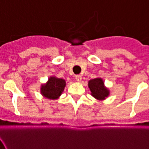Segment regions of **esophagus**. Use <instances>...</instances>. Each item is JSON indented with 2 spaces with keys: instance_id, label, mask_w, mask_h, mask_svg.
<instances>
[{
  "instance_id": "1",
  "label": "esophagus",
  "mask_w": 149,
  "mask_h": 149,
  "mask_svg": "<svg viewBox=\"0 0 149 149\" xmlns=\"http://www.w3.org/2000/svg\"><path fill=\"white\" fill-rule=\"evenodd\" d=\"M81 79H82V78H81V76H80V75H76V79L77 81H81Z\"/></svg>"
}]
</instances>
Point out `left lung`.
<instances>
[{
	"mask_svg": "<svg viewBox=\"0 0 149 149\" xmlns=\"http://www.w3.org/2000/svg\"><path fill=\"white\" fill-rule=\"evenodd\" d=\"M88 87L91 91V95L97 100H104L109 95V90L104 86V82L101 78L90 80Z\"/></svg>",
	"mask_w": 149,
	"mask_h": 149,
	"instance_id": "obj_1",
	"label": "left lung"
}]
</instances>
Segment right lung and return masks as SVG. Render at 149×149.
I'll list each match as a JSON object with an SVG mask.
<instances>
[{
  "mask_svg": "<svg viewBox=\"0 0 149 149\" xmlns=\"http://www.w3.org/2000/svg\"><path fill=\"white\" fill-rule=\"evenodd\" d=\"M65 85V80L55 76H51L46 84H42L40 93L47 98L52 100L57 99L62 95Z\"/></svg>",
  "mask_w": 149,
  "mask_h": 149,
  "instance_id": "right-lung-1",
  "label": "right lung"
}]
</instances>
